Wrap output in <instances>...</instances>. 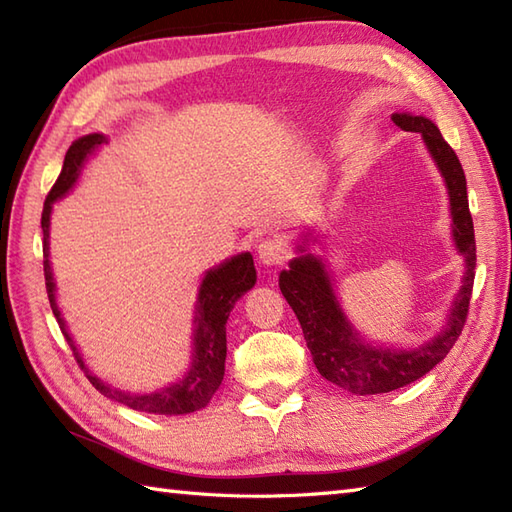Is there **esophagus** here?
<instances>
[{
	"instance_id": "obj_1",
	"label": "esophagus",
	"mask_w": 512,
	"mask_h": 512,
	"mask_svg": "<svg viewBox=\"0 0 512 512\" xmlns=\"http://www.w3.org/2000/svg\"><path fill=\"white\" fill-rule=\"evenodd\" d=\"M257 257L259 264H264L268 268L281 266L286 264L288 259V248L284 242H279V239H264V242L257 246Z\"/></svg>"
}]
</instances>
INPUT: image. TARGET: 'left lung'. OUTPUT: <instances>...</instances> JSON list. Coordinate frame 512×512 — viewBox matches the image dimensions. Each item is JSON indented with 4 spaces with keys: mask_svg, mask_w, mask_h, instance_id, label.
<instances>
[{
    "mask_svg": "<svg viewBox=\"0 0 512 512\" xmlns=\"http://www.w3.org/2000/svg\"><path fill=\"white\" fill-rule=\"evenodd\" d=\"M391 121L402 132L420 134L424 149L429 151L433 165L440 171L449 195L451 239L458 255L464 259V273L462 286L453 297L442 330L436 336L411 347L376 345L367 341L365 334L345 314L328 262L310 250L312 244H321L317 231L308 228L301 233L295 246L297 257L290 259L288 270L279 273L281 295L297 314L319 374L354 396L387 394L431 372L458 341L466 312H469L475 279L473 217L458 156L431 118L394 112Z\"/></svg>",
    "mask_w": 512,
    "mask_h": 512,
    "instance_id": "obj_1",
    "label": "left lung"
}]
</instances>
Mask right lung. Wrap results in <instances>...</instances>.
<instances>
[{"label": "right lung", "mask_w": 512, "mask_h": 512, "mask_svg": "<svg viewBox=\"0 0 512 512\" xmlns=\"http://www.w3.org/2000/svg\"><path fill=\"white\" fill-rule=\"evenodd\" d=\"M105 134L94 132L76 138L65 151L63 169L54 182L52 191L48 193L46 204L41 213V231H43V275H46V290L50 299V308L59 328L70 343L76 363L81 365L90 383L110 400L121 402V405L156 413V416H187V413L200 411L209 405L213 394L222 385L224 363H226V321L228 314L235 308L237 299L255 286L257 270L253 264V255L244 250L233 257H226L222 264L204 270L202 281L198 286V297L193 303L191 317V356L189 365L182 376L173 383L154 389V391H125L118 389L107 380L96 376L92 369L85 365L79 345L74 343L72 334L65 323L61 308L57 303V281H54L52 264H50V220L52 209L61 198H65L81 178V171L88 165V160L107 143Z\"/></svg>", "instance_id": "right-lung-1"}]
</instances>
